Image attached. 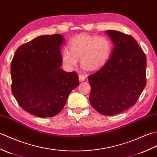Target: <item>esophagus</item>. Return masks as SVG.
<instances>
[{
  "mask_svg": "<svg viewBox=\"0 0 157 157\" xmlns=\"http://www.w3.org/2000/svg\"><path fill=\"white\" fill-rule=\"evenodd\" d=\"M78 78H79V81H80V82H82V81H85V77L84 76V75H80L78 76Z\"/></svg>",
  "mask_w": 157,
  "mask_h": 157,
  "instance_id": "obj_1",
  "label": "esophagus"
}]
</instances>
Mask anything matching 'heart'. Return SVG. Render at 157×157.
Masks as SVG:
<instances>
[{"instance_id": "obj_1", "label": "heart", "mask_w": 157, "mask_h": 157, "mask_svg": "<svg viewBox=\"0 0 157 157\" xmlns=\"http://www.w3.org/2000/svg\"><path fill=\"white\" fill-rule=\"evenodd\" d=\"M69 49L62 54L64 65L68 68L76 67L78 59L82 70L97 71L103 67L109 59L112 46L106 37L81 34L69 41Z\"/></svg>"}]
</instances>
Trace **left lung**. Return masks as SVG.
Wrapping results in <instances>:
<instances>
[{
  "label": "left lung",
  "instance_id": "left-lung-1",
  "mask_svg": "<svg viewBox=\"0 0 157 157\" xmlns=\"http://www.w3.org/2000/svg\"><path fill=\"white\" fill-rule=\"evenodd\" d=\"M114 48L106 64L88 76L89 101L104 116L134 106L147 84V58L134 38L114 30L105 31Z\"/></svg>",
  "mask_w": 157,
  "mask_h": 157
}]
</instances>
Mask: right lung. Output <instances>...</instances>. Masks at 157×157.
Returning <instances> with one entry per match:
<instances>
[{"label": "right lung", "mask_w": 157, "mask_h": 157, "mask_svg": "<svg viewBox=\"0 0 157 157\" xmlns=\"http://www.w3.org/2000/svg\"><path fill=\"white\" fill-rule=\"evenodd\" d=\"M60 34L41 36L19 46L10 64L11 90L20 107L40 117L56 116L79 85L76 72L60 68Z\"/></svg>", "instance_id": "add662e5"}]
</instances>
